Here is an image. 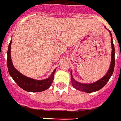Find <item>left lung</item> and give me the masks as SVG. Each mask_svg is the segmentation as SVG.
<instances>
[{"instance_id":"left-lung-1","label":"left lung","mask_w":121,"mask_h":121,"mask_svg":"<svg viewBox=\"0 0 121 121\" xmlns=\"http://www.w3.org/2000/svg\"><path fill=\"white\" fill-rule=\"evenodd\" d=\"M110 34L111 35V43H112V59H111V64L109 70H108V72L107 74L102 78H101L99 81L96 82L91 83V84H82L80 82H78L76 80L74 79L72 75V72L71 71V82L74 88H76L78 90L82 91L83 92L85 93H92L96 91L99 90L102 88H103L105 85H106L108 81L110 79L111 76L113 74V71H114V68H115V46L113 43V39H112V33L110 31Z\"/></svg>"}]
</instances>
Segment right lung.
Masks as SVG:
<instances>
[{"label": "right lung", "instance_id": "obj_1", "mask_svg": "<svg viewBox=\"0 0 121 121\" xmlns=\"http://www.w3.org/2000/svg\"><path fill=\"white\" fill-rule=\"evenodd\" d=\"M11 40L8 46L7 51V66L9 75L13 79L15 82L21 88L28 92H40L50 88L54 79V74L56 69H54L50 76L47 79L43 80H36L28 78L18 71L14 68L11 57Z\"/></svg>", "mask_w": 121, "mask_h": 121}]
</instances>
